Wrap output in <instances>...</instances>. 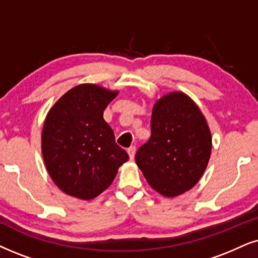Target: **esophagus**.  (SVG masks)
<instances>
[{"instance_id": "esophagus-1", "label": "esophagus", "mask_w": 258, "mask_h": 258, "mask_svg": "<svg viewBox=\"0 0 258 258\" xmlns=\"http://www.w3.org/2000/svg\"><path fill=\"white\" fill-rule=\"evenodd\" d=\"M127 152H128L130 158H131V159L135 158V156H136V146H131V148H128V150H127Z\"/></svg>"}]
</instances>
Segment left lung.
<instances>
[{
  "instance_id": "left-lung-1",
  "label": "left lung",
  "mask_w": 258,
  "mask_h": 258,
  "mask_svg": "<svg viewBox=\"0 0 258 258\" xmlns=\"http://www.w3.org/2000/svg\"><path fill=\"white\" fill-rule=\"evenodd\" d=\"M211 150V131L201 110L190 97L175 91L153 106L151 137L137 151L136 163L156 191L174 198L198 183Z\"/></svg>"
}]
</instances>
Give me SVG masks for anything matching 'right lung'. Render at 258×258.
<instances>
[{
	"instance_id": "1",
	"label": "right lung",
	"mask_w": 258,
	"mask_h": 258,
	"mask_svg": "<svg viewBox=\"0 0 258 258\" xmlns=\"http://www.w3.org/2000/svg\"><path fill=\"white\" fill-rule=\"evenodd\" d=\"M118 91L80 84L54 103L45 119L41 151L54 183L65 194L91 200L112 184L128 155L115 143L103 110Z\"/></svg>"
}]
</instances>
